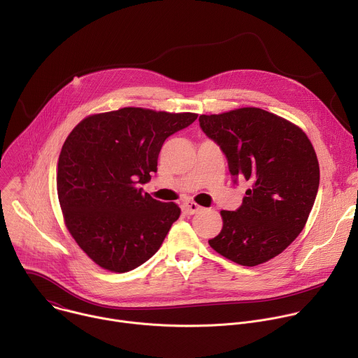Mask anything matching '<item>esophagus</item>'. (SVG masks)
<instances>
[{
  "instance_id": "obj_1",
  "label": "esophagus",
  "mask_w": 358,
  "mask_h": 358,
  "mask_svg": "<svg viewBox=\"0 0 358 358\" xmlns=\"http://www.w3.org/2000/svg\"><path fill=\"white\" fill-rule=\"evenodd\" d=\"M184 207H185V210H187V213H188L189 215H194V214H196V213L201 210V207L198 206V203H195V202H192V201L185 202Z\"/></svg>"
}]
</instances>
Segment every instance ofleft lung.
Here are the masks:
<instances>
[{"label": "left lung", "mask_w": 358, "mask_h": 358, "mask_svg": "<svg viewBox=\"0 0 358 358\" xmlns=\"http://www.w3.org/2000/svg\"><path fill=\"white\" fill-rule=\"evenodd\" d=\"M199 127L225 155L234 182L250 188L235 211H221L224 227L213 249L242 266H257L283 252L313 208L320 170L315 148L297 126L258 108L201 115Z\"/></svg>", "instance_id": "left-lung-1"}]
</instances>
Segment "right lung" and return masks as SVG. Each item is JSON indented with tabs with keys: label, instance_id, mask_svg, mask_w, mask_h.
<instances>
[{
	"label": "right lung",
	"instance_id": "1",
	"mask_svg": "<svg viewBox=\"0 0 358 358\" xmlns=\"http://www.w3.org/2000/svg\"><path fill=\"white\" fill-rule=\"evenodd\" d=\"M195 113L124 108L83 119L64 143L57 187L65 224L100 268L129 272L155 255L181 210L138 184L157 173L167 137Z\"/></svg>",
	"mask_w": 358,
	"mask_h": 358
}]
</instances>
